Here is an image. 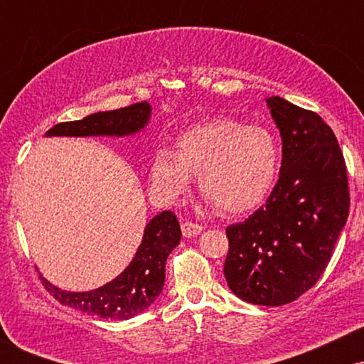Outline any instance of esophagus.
<instances>
[{"instance_id":"esophagus-1","label":"esophagus","mask_w":364,"mask_h":364,"mask_svg":"<svg viewBox=\"0 0 364 364\" xmlns=\"http://www.w3.org/2000/svg\"><path fill=\"white\" fill-rule=\"evenodd\" d=\"M202 225L196 224V223H191V220H183L181 223V231H183V236L185 237H191V236H196L202 232Z\"/></svg>"}]
</instances>
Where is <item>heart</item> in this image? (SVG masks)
<instances>
[{"label": "heart", "mask_w": 364, "mask_h": 364, "mask_svg": "<svg viewBox=\"0 0 364 364\" xmlns=\"http://www.w3.org/2000/svg\"><path fill=\"white\" fill-rule=\"evenodd\" d=\"M277 171L279 145L269 129L215 118L186 129L176 150H157L150 179L164 198L174 200L198 174L200 193L223 212L241 214L265 200Z\"/></svg>", "instance_id": "1"}]
</instances>
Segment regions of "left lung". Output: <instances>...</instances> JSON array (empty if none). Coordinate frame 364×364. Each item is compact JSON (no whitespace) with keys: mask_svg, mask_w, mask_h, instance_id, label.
<instances>
[{"mask_svg":"<svg viewBox=\"0 0 364 364\" xmlns=\"http://www.w3.org/2000/svg\"><path fill=\"white\" fill-rule=\"evenodd\" d=\"M281 129L279 181L263 207L225 228L224 275L246 303L281 306L311 289L349 215L348 171L332 128L316 112L267 99Z\"/></svg>","mask_w":364,"mask_h":364,"instance_id":"obj_1","label":"left lung"}]
</instances>
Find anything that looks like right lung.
I'll return each instance as SVG.
<instances>
[{
    "label": "right lung",
    "instance_id": "add662e5",
    "mask_svg": "<svg viewBox=\"0 0 364 364\" xmlns=\"http://www.w3.org/2000/svg\"><path fill=\"white\" fill-rule=\"evenodd\" d=\"M149 116V102L141 101L114 111L94 112L78 121L58 123L46 135H129L144 128ZM179 240L181 229L176 215L174 212L166 210L147 224L133 260L106 286L89 292H68L51 286L43 275H39V279L61 304H68L101 318L127 320L149 308L161 294L166 279V260L179 245Z\"/></svg>",
    "mask_w": 364,
    "mask_h": 364
}]
</instances>
